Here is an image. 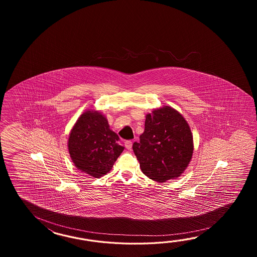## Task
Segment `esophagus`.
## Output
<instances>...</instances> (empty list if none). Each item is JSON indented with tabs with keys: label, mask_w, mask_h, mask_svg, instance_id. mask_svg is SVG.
<instances>
[{
	"label": "esophagus",
	"mask_w": 257,
	"mask_h": 257,
	"mask_svg": "<svg viewBox=\"0 0 257 257\" xmlns=\"http://www.w3.org/2000/svg\"><path fill=\"white\" fill-rule=\"evenodd\" d=\"M125 147H126L127 150H131V148H132V142H131V141H126V142H125Z\"/></svg>",
	"instance_id": "34e87169"
}]
</instances>
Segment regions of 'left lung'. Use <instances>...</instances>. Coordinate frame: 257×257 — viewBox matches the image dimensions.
<instances>
[{"mask_svg":"<svg viewBox=\"0 0 257 257\" xmlns=\"http://www.w3.org/2000/svg\"><path fill=\"white\" fill-rule=\"evenodd\" d=\"M132 148L142 173L164 183L186 170L194 150L193 136L183 115L164 106L146 115L144 132Z\"/></svg>","mask_w":257,"mask_h":257,"instance_id":"left-lung-1","label":"left lung"}]
</instances>
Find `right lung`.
<instances>
[{
    "instance_id": "1",
    "label": "right lung",
    "mask_w": 257,
    "mask_h": 257,
    "mask_svg": "<svg viewBox=\"0 0 257 257\" xmlns=\"http://www.w3.org/2000/svg\"><path fill=\"white\" fill-rule=\"evenodd\" d=\"M119 137L109 128L104 115L86 111L77 120L69 138L68 147L72 162L78 169L100 177L112 169L124 147Z\"/></svg>"
}]
</instances>
